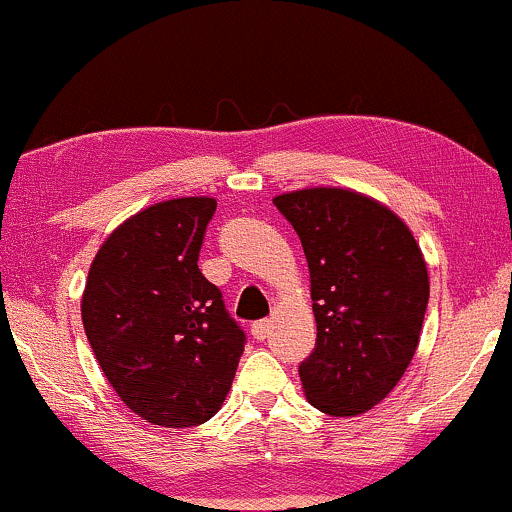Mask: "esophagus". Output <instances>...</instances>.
<instances>
[{"label":"esophagus","mask_w":512,"mask_h":512,"mask_svg":"<svg viewBox=\"0 0 512 512\" xmlns=\"http://www.w3.org/2000/svg\"><path fill=\"white\" fill-rule=\"evenodd\" d=\"M251 334H254V339H258V342H263L271 334V320H258L251 324Z\"/></svg>","instance_id":"34e87169"}]
</instances>
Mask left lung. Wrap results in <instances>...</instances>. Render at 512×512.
Instances as JSON below:
<instances>
[{
    "instance_id": "obj_1",
    "label": "left lung",
    "mask_w": 512,
    "mask_h": 512,
    "mask_svg": "<svg viewBox=\"0 0 512 512\" xmlns=\"http://www.w3.org/2000/svg\"><path fill=\"white\" fill-rule=\"evenodd\" d=\"M310 268L317 342L300 364L307 400L334 417L359 415L398 386L420 342L430 278L415 236L359 192L278 195Z\"/></svg>"
}]
</instances>
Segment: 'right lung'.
<instances>
[{
    "label": "right lung",
    "instance_id": "right-lung-1",
    "mask_svg": "<svg viewBox=\"0 0 512 512\" xmlns=\"http://www.w3.org/2000/svg\"><path fill=\"white\" fill-rule=\"evenodd\" d=\"M212 197L146 207L100 246L82 295L95 359L131 412L197 427L232 388L246 334L197 268Z\"/></svg>",
    "mask_w": 512,
    "mask_h": 512
}]
</instances>
